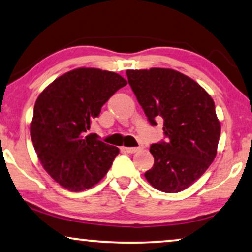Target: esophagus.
Returning <instances> with one entry per match:
<instances>
[{
  "label": "esophagus",
  "instance_id": "obj_1",
  "mask_svg": "<svg viewBox=\"0 0 252 252\" xmlns=\"http://www.w3.org/2000/svg\"><path fill=\"white\" fill-rule=\"evenodd\" d=\"M123 149L125 150L126 153H128V154H134V153L138 152L140 148H138V147H124Z\"/></svg>",
  "mask_w": 252,
  "mask_h": 252
}]
</instances>
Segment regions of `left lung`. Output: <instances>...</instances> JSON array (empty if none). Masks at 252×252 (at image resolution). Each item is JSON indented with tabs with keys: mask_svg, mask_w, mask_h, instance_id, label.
Instances as JSON below:
<instances>
[{
	"mask_svg": "<svg viewBox=\"0 0 252 252\" xmlns=\"http://www.w3.org/2000/svg\"><path fill=\"white\" fill-rule=\"evenodd\" d=\"M150 125L163 120L166 141L150 146L154 165L145 177L155 189L176 193L193 184L217 155L221 125L212 97L195 81L166 68L127 70Z\"/></svg>",
	"mask_w": 252,
	"mask_h": 252,
	"instance_id": "left-lung-1",
	"label": "left lung"
}]
</instances>
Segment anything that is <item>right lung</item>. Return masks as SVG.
Listing matches in <instances>:
<instances>
[{"label":"right lung","mask_w":252,"mask_h":252,"mask_svg":"<svg viewBox=\"0 0 252 252\" xmlns=\"http://www.w3.org/2000/svg\"><path fill=\"white\" fill-rule=\"evenodd\" d=\"M127 81L113 71L77 68L61 75L39 94L30 133L47 174L64 189L80 192L107 174L118 147L87 135L110 97Z\"/></svg>","instance_id":"1"}]
</instances>
